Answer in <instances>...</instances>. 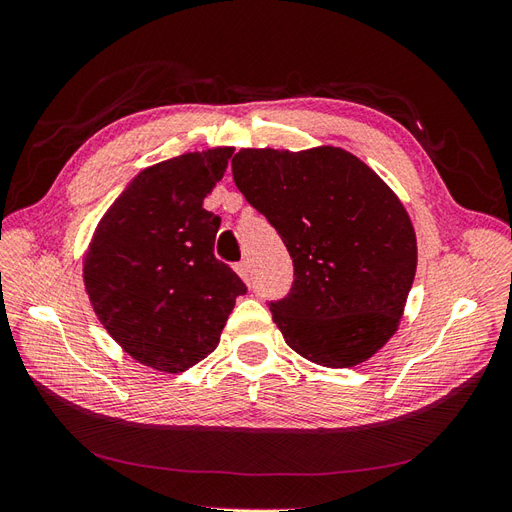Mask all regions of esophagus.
Instances as JSON below:
<instances>
[{
	"instance_id": "34e87169",
	"label": "esophagus",
	"mask_w": 512,
	"mask_h": 512,
	"mask_svg": "<svg viewBox=\"0 0 512 512\" xmlns=\"http://www.w3.org/2000/svg\"><path fill=\"white\" fill-rule=\"evenodd\" d=\"M235 271L239 273V277H241L243 282H250V262H247V260L237 262V265H235Z\"/></svg>"
}]
</instances>
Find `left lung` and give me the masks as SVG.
<instances>
[{
  "label": "left lung",
  "instance_id": "left-lung-1",
  "mask_svg": "<svg viewBox=\"0 0 512 512\" xmlns=\"http://www.w3.org/2000/svg\"><path fill=\"white\" fill-rule=\"evenodd\" d=\"M232 179L292 258L290 292L269 303L286 344L324 367L374 356L395 335L416 273V235L395 192L329 145L241 149Z\"/></svg>",
  "mask_w": 512,
  "mask_h": 512
}]
</instances>
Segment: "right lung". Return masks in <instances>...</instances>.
<instances>
[{"label":"right lung","mask_w":512,"mask_h":512,"mask_svg":"<svg viewBox=\"0 0 512 512\" xmlns=\"http://www.w3.org/2000/svg\"><path fill=\"white\" fill-rule=\"evenodd\" d=\"M232 147L141 170L104 213L83 262L94 312L134 361L179 374L220 344L247 288L213 254L220 215L203 207Z\"/></svg>","instance_id":"1"}]
</instances>
